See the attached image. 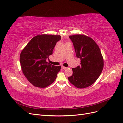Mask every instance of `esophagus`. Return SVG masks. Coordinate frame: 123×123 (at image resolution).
I'll return each mask as SVG.
<instances>
[{
    "mask_svg": "<svg viewBox=\"0 0 123 123\" xmlns=\"http://www.w3.org/2000/svg\"><path fill=\"white\" fill-rule=\"evenodd\" d=\"M62 69H64V70H65L66 69H67V68L66 67H64V66H62Z\"/></svg>",
    "mask_w": 123,
    "mask_h": 123,
    "instance_id": "esophagus-1",
    "label": "esophagus"
}]
</instances>
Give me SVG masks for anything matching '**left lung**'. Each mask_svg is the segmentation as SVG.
I'll use <instances>...</instances> for the list:
<instances>
[{
	"mask_svg": "<svg viewBox=\"0 0 123 123\" xmlns=\"http://www.w3.org/2000/svg\"><path fill=\"white\" fill-rule=\"evenodd\" d=\"M80 65L72 68V75L68 77L75 87L90 86L98 80L104 68V59L99 47L90 37L83 34L69 36Z\"/></svg>",
	"mask_w": 123,
	"mask_h": 123,
	"instance_id": "left-lung-1",
	"label": "left lung"
}]
</instances>
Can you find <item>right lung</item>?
I'll list each match as a JSON object with an SVG mask.
<instances>
[{
  "instance_id": "right-lung-1",
  "label": "right lung",
  "mask_w": 123,
  "mask_h": 123,
  "mask_svg": "<svg viewBox=\"0 0 123 123\" xmlns=\"http://www.w3.org/2000/svg\"><path fill=\"white\" fill-rule=\"evenodd\" d=\"M60 35L41 34L33 37L20 55L22 72L30 83L38 88H46L52 84L60 71L61 66L46 62L52 54Z\"/></svg>"
}]
</instances>
